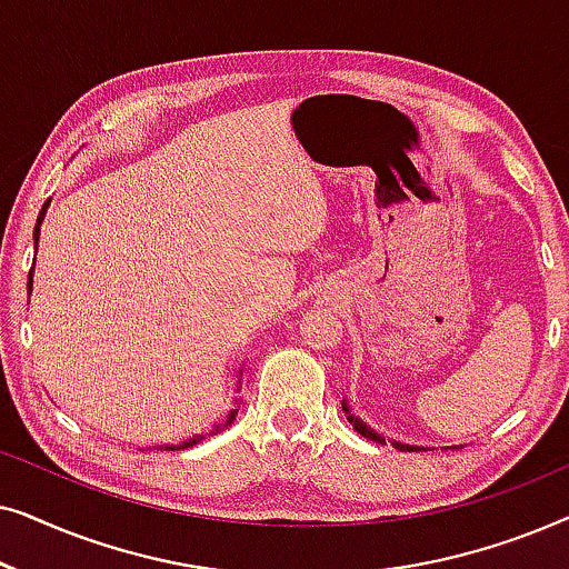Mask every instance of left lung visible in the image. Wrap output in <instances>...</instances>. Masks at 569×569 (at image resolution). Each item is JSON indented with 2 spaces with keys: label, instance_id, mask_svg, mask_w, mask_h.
Instances as JSON below:
<instances>
[{
  "label": "left lung",
  "instance_id": "8db88e82",
  "mask_svg": "<svg viewBox=\"0 0 569 569\" xmlns=\"http://www.w3.org/2000/svg\"><path fill=\"white\" fill-rule=\"evenodd\" d=\"M345 411H347V415H349V409H347V407H345ZM347 419H349V425H352V427H355V430L362 435V438H368V440H376V442H386L383 438H380V435H376V432H372V430H370V427H365V425H362V422H360V419H357V417H352V415H349ZM396 448H401V450H411L409 446H399V442H396Z\"/></svg>",
  "mask_w": 569,
  "mask_h": 569
}]
</instances>
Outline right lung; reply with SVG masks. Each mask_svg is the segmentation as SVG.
<instances>
[{"mask_svg": "<svg viewBox=\"0 0 569 569\" xmlns=\"http://www.w3.org/2000/svg\"><path fill=\"white\" fill-rule=\"evenodd\" d=\"M46 207H49V201H46L43 209H41V214H38V222H36V230H33V240H36V243H38V232H41V220H43V214H46ZM30 277H33V274H28V295H30V287H33V282H30ZM236 415H238V409H232V411H230V417H228V422H224V425H230L232 419H236ZM199 440H201V435H199V438H191V440H186L183 446H173V448H170V450H181V448L197 446Z\"/></svg>", "mask_w": 569, "mask_h": 569, "instance_id": "obj_1", "label": "right lung"}]
</instances>
